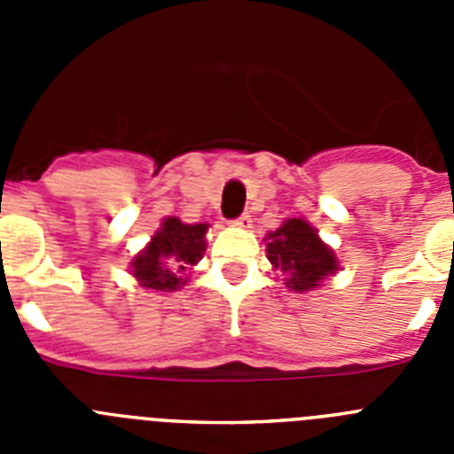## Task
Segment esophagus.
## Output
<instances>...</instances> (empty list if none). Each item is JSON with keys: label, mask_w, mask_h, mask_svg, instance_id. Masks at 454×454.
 Returning <instances> with one entry per match:
<instances>
[{"label": "esophagus", "mask_w": 454, "mask_h": 454, "mask_svg": "<svg viewBox=\"0 0 454 454\" xmlns=\"http://www.w3.org/2000/svg\"><path fill=\"white\" fill-rule=\"evenodd\" d=\"M231 224H234V227H240V230H250V227H252V215L243 214V215H240V218H236Z\"/></svg>", "instance_id": "obj_1"}]
</instances>
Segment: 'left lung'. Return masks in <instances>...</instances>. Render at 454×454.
<instances>
[{
    "label": "left lung",
    "mask_w": 454,
    "mask_h": 454,
    "mask_svg": "<svg viewBox=\"0 0 454 454\" xmlns=\"http://www.w3.org/2000/svg\"><path fill=\"white\" fill-rule=\"evenodd\" d=\"M266 256L275 270L284 272L288 291H316L327 277L339 272V256L304 218L284 220L266 234Z\"/></svg>",
    "instance_id": "1"
}]
</instances>
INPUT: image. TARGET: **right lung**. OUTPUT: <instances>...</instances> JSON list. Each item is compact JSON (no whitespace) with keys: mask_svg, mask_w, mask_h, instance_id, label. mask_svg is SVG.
I'll return each mask as SVG.
<instances>
[{"mask_svg":"<svg viewBox=\"0 0 454 454\" xmlns=\"http://www.w3.org/2000/svg\"><path fill=\"white\" fill-rule=\"evenodd\" d=\"M207 231L208 223L188 224L175 215L163 218L150 243L129 263L138 286L154 293L186 286V272L198 266L207 252Z\"/></svg>","mask_w":454,"mask_h":454,"instance_id":"1","label":"right lung"}]
</instances>
